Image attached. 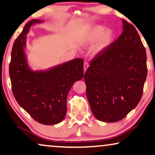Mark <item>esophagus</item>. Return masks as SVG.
<instances>
[{
    "label": "esophagus",
    "mask_w": 155,
    "mask_h": 155,
    "mask_svg": "<svg viewBox=\"0 0 155 155\" xmlns=\"http://www.w3.org/2000/svg\"><path fill=\"white\" fill-rule=\"evenodd\" d=\"M88 67H89V64H88V63H87V62H84V71H86V69L88 68Z\"/></svg>",
    "instance_id": "34e87169"
}]
</instances>
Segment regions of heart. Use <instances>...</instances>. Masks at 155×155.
Returning <instances> with one entry per match:
<instances>
[{"instance_id": "heart-1", "label": "heart", "mask_w": 155, "mask_h": 155, "mask_svg": "<svg viewBox=\"0 0 155 155\" xmlns=\"http://www.w3.org/2000/svg\"><path fill=\"white\" fill-rule=\"evenodd\" d=\"M114 35L112 29H106L103 25H95L81 30L78 34L77 41L81 45H89L95 42L92 48V54L93 56H97L110 46Z\"/></svg>"}]
</instances>
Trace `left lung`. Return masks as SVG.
Returning <instances> with one entry per match:
<instances>
[{"instance_id": "8db88e82", "label": "left lung", "mask_w": 155, "mask_h": 155, "mask_svg": "<svg viewBox=\"0 0 155 155\" xmlns=\"http://www.w3.org/2000/svg\"><path fill=\"white\" fill-rule=\"evenodd\" d=\"M122 23L121 36L93 59L84 74L91 111L104 122L120 121L138 105L147 77L146 51L138 31L125 19Z\"/></svg>"}]
</instances>
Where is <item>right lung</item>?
<instances>
[{
	"label": "right lung",
	"instance_id": "obj_1",
	"mask_svg": "<svg viewBox=\"0 0 155 155\" xmlns=\"http://www.w3.org/2000/svg\"><path fill=\"white\" fill-rule=\"evenodd\" d=\"M44 20L28 21L13 44L9 66L13 95L32 118L44 125L60 123L67 114V98L76 81L84 77V61L77 58L45 70H33L25 53L30 28Z\"/></svg>",
	"mask_w": 155,
	"mask_h": 155
}]
</instances>
